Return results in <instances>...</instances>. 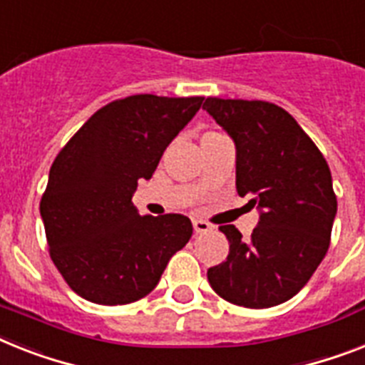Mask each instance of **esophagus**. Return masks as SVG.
I'll use <instances>...</instances> for the list:
<instances>
[{"mask_svg": "<svg viewBox=\"0 0 365 365\" xmlns=\"http://www.w3.org/2000/svg\"><path fill=\"white\" fill-rule=\"evenodd\" d=\"M192 229H195V232L197 234H202V232H208V230H212V225L206 223V221H202V219H192Z\"/></svg>", "mask_w": 365, "mask_h": 365, "instance_id": "esophagus-1", "label": "esophagus"}]
</instances>
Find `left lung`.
<instances>
[{
	"instance_id": "left-lung-1",
	"label": "left lung",
	"mask_w": 365,
	"mask_h": 365,
	"mask_svg": "<svg viewBox=\"0 0 365 365\" xmlns=\"http://www.w3.org/2000/svg\"><path fill=\"white\" fill-rule=\"evenodd\" d=\"M202 108L236 144L238 195L260 210L250 240L234 225L219 227L229 257L208 269L210 285L236 306H279L300 292L330 247L337 198L328 163L274 103L208 97Z\"/></svg>"
}]
</instances>
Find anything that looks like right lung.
Listing matches in <instances>:
<instances>
[{"label":"right lung","instance_id":"obj_1","mask_svg":"<svg viewBox=\"0 0 365 365\" xmlns=\"http://www.w3.org/2000/svg\"><path fill=\"white\" fill-rule=\"evenodd\" d=\"M202 101L150 93L112 101L52 163L41 198L50 259L84 300L103 306L140 300L191 238L189 217L140 215L131 198Z\"/></svg>","mask_w":365,"mask_h":365}]
</instances>
